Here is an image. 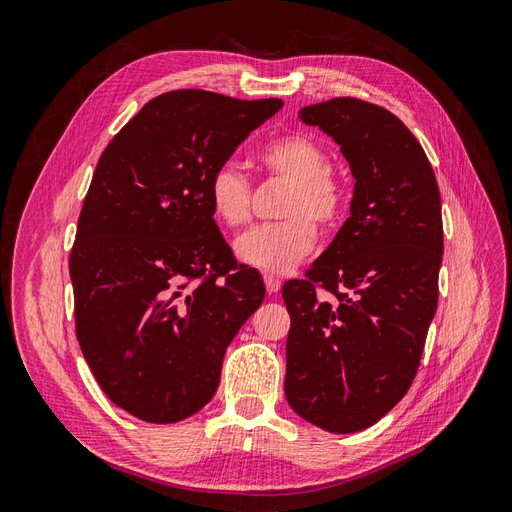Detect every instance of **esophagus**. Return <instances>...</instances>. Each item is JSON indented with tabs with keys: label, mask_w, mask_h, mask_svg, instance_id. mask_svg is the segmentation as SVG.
Segmentation results:
<instances>
[{
	"label": "esophagus",
	"mask_w": 512,
	"mask_h": 512,
	"mask_svg": "<svg viewBox=\"0 0 512 512\" xmlns=\"http://www.w3.org/2000/svg\"><path fill=\"white\" fill-rule=\"evenodd\" d=\"M265 286H267V292H269V294H275L277 290L282 288V280H280V277L271 275V273H265Z\"/></svg>",
	"instance_id": "1"
}]
</instances>
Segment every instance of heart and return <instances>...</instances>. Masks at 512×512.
Here are the masks:
<instances>
[{
  "instance_id": "1",
  "label": "heart",
  "mask_w": 512,
  "mask_h": 512,
  "mask_svg": "<svg viewBox=\"0 0 512 512\" xmlns=\"http://www.w3.org/2000/svg\"><path fill=\"white\" fill-rule=\"evenodd\" d=\"M258 164L267 175L290 183L280 211L286 220L245 230L235 239V256L265 273H286L314 250V221L333 228L344 218L348 190L327 168V151L307 134L275 138L260 149ZM207 200L218 224L239 228L252 215V183L235 164H222L209 179Z\"/></svg>"
}]
</instances>
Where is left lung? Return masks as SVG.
Wrapping results in <instances>:
<instances>
[{
    "mask_svg": "<svg viewBox=\"0 0 512 512\" xmlns=\"http://www.w3.org/2000/svg\"><path fill=\"white\" fill-rule=\"evenodd\" d=\"M299 117L342 147L354 196L331 245L282 288L284 391L305 421L352 433L408 393L421 363L438 307L440 190L421 143L386 108L333 98Z\"/></svg>",
    "mask_w": 512,
    "mask_h": 512,
    "instance_id": "left-lung-1",
    "label": "left lung"
}]
</instances>
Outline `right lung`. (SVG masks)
<instances>
[{
  "mask_svg": "<svg viewBox=\"0 0 512 512\" xmlns=\"http://www.w3.org/2000/svg\"><path fill=\"white\" fill-rule=\"evenodd\" d=\"M282 104L168 91L102 151L70 252L76 337L106 397L141 421L209 404L226 348L265 299L215 226L207 185Z\"/></svg>",
  "mask_w": 512,
  "mask_h": 512,
  "instance_id": "add662e5",
  "label": "right lung"
}]
</instances>
